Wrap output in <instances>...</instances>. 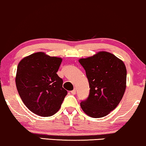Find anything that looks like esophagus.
Masks as SVG:
<instances>
[{"label": "esophagus", "instance_id": "34e87169", "mask_svg": "<svg viewBox=\"0 0 146 146\" xmlns=\"http://www.w3.org/2000/svg\"><path fill=\"white\" fill-rule=\"evenodd\" d=\"M71 93L73 95H75V94H76V90L74 89L73 90H72V91L71 92Z\"/></svg>", "mask_w": 146, "mask_h": 146}]
</instances>
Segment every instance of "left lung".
<instances>
[{
    "label": "left lung",
    "mask_w": 146,
    "mask_h": 146,
    "mask_svg": "<svg viewBox=\"0 0 146 146\" xmlns=\"http://www.w3.org/2000/svg\"><path fill=\"white\" fill-rule=\"evenodd\" d=\"M90 84V94L81 102L87 115L101 118L118 106L126 89L127 69L122 60L112 53L100 51L88 58H80Z\"/></svg>",
    "instance_id": "1"
}]
</instances>
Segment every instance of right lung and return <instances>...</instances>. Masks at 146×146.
I'll list each match as a JSON object with an SVG mask.
<instances>
[{"mask_svg": "<svg viewBox=\"0 0 146 146\" xmlns=\"http://www.w3.org/2000/svg\"><path fill=\"white\" fill-rule=\"evenodd\" d=\"M62 59L38 52L20 60L15 84L18 93L28 109L46 117L58 110L67 91L57 75Z\"/></svg>", "mask_w": 146, "mask_h": 146, "instance_id": "1", "label": "right lung"}]
</instances>
